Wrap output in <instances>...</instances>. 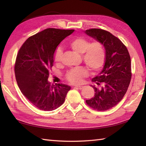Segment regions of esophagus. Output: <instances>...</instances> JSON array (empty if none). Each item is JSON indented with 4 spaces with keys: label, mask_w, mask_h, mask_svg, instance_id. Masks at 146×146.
Returning a JSON list of instances; mask_svg holds the SVG:
<instances>
[{
    "label": "esophagus",
    "mask_w": 146,
    "mask_h": 146,
    "mask_svg": "<svg viewBox=\"0 0 146 146\" xmlns=\"http://www.w3.org/2000/svg\"><path fill=\"white\" fill-rule=\"evenodd\" d=\"M83 88V86H75V88L79 89V90H82Z\"/></svg>",
    "instance_id": "34e87169"
}]
</instances>
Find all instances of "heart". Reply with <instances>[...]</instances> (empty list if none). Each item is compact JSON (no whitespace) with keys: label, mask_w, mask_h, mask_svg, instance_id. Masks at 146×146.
<instances>
[{"label":"heart","mask_w":146,"mask_h":146,"mask_svg":"<svg viewBox=\"0 0 146 146\" xmlns=\"http://www.w3.org/2000/svg\"><path fill=\"white\" fill-rule=\"evenodd\" d=\"M69 46L77 54H82V58L88 69L92 72H97L104 66L106 53L104 45L99 41L90 43L86 38L79 37L73 39ZM63 51L58 47L55 51L54 60L56 63L61 60ZM88 76V71L85 67L80 66L70 70L66 74V79L73 84L82 83L83 78Z\"/></svg>","instance_id":"obj_1"}]
</instances>
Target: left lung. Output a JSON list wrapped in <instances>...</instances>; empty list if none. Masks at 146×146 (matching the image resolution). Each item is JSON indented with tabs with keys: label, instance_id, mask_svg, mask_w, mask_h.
Masks as SVG:
<instances>
[{
	"label": "left lung",
	"instance_id": "1",
	"mask_svg": "<svg viewBox=\"0 0 146 146\" xmlns=\"http://www.w3.org/2000/svg\"><path fill=\"white\" fill-rule=\"evenodd\" d=\"M85 33L100 42L106 53L103 69L92 80L101 88L92 86L95 95L86 103L98 111L107 110L119 104L127 90L132 76L131 57L122 42L107 31L90 29Z\"/></svg>",
	"mask_w": 146,
	"mask_h": 146
}]
</instances>
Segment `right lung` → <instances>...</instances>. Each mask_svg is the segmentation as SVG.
<instances>
[{
    "mask_svg": "<svg viewBox=\"0 0 146 146\" xmlns=\"http://www.w3.org/2000/svg\"><path fill=\"white\" fill-rule=\"evenodd\" d=\"M74 31L46 29L29 37L19 50L14 67L17 85L22 94L40 110L56 109L71 89L63 83L51 85L48 79L57 46Z\"/></svg>",
    "mask_w": 146,
    "mask_h": 146,
    "instance_id": "add662e5",
    "label": "right lung"
}]
</instances>
